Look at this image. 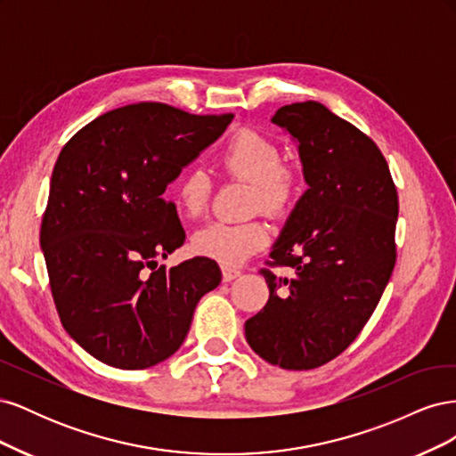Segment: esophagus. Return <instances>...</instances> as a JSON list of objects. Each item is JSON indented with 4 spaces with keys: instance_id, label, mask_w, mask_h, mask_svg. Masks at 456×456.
Segmentation results:
<instances>
[{
    "instance_id": "34e87169",
    "label": "esophagus",
    "mask_w": 456,
    "mask_h": 456,
    "mask_svg": "<svg viewBox=\"0 0 456 456\" xmlns=\"http://www.w3.org/2000/svg\"><path fill=\"white\" fill-rule=\"evenodd\" d=\"M240 273H241V272H240L238 268H230V266H223V280H224V281H232V280H236Z\"/></svg>"
}]
</instances>
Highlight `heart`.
Returning a JSON list of instances; mask_svg holds the SVG:
<instances>
[{
    "label": "heart",
    "instance_id": "b5f03b06",
    "mask_svg": "<svg viewBox=\"0 0 456 456\" xmlns=\"http://www.w3.org/2000/svg\"><path fill=\"white\" fill-rule=\"evenodd\" d=\"M224 173L236 181L251 183V209L283 215L291 209L298 190V171L283 161L280 142L256 129H241L220 158ZM211 176L201 169H188L175 190L176 207L184 216L198 218L213 198ZM270 241L266 223L255 218L247 223H211L191 238V249L200 256L216 260L223 266H240L265 249Z\"/></svg>",
    "mask_w": 456,
    "mask_h": 456
}]
</instances>
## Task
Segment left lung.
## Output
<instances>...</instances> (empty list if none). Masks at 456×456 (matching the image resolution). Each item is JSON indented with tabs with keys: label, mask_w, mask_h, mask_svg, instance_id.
Instances as JSON below:
<instances>
[{
	"label": "left lung",
	"mask_w": 456,
	"mask_h": 456,
	"mask_svg": "<svg viewBox=\"0 0 456 456\" xmlns=\"http://www.w3.org/2000/svg\"><path fill=\"white\" fill-rule=\"evenodd\" d=\"M272 121L298 141L308 190L260 270L270 297L245 338L268 363L306 370L340 355L375 312L395 266L397 190L375 141L323 104H287ZM283 265L291 281L271 270Z\"/></svg>",
	"instance_id": "obj_1"
}]
</instances>
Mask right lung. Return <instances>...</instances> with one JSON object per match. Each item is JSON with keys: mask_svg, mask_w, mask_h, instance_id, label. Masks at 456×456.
<instances>
[{"mask_svg": "<svg viewBox=\"0 0 456 456\" xmlns=\"http://www.w3.org/2000/svg\"><path fill=\"white\" fill-rule=\"evenodd\" d=\"M233 114L198 116L163 102L93 119L54 163L39 243L66 333L96 360L146 369L184 342L200 298L223 280L215 260L167 268L184 243L163 194Z\"/></svg>", "mask_w": 456, "mask_h": 456, "instance_id": "obj_1", "label": "right lung"}]
</instances>
